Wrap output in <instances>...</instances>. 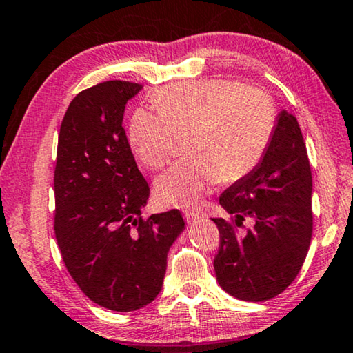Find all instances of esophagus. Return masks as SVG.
<instances>
[{
    "label": "esophagus",
    "instance_id": "34e87169",
    "mask_svg": "<svg viewBox=\"0 0 353 353\" xmlns=\"http://www.w3.org/2000/svg\"><path fill=\"white\" fill-rule=\"evenodd\" d=\"M185 219H186L188 223H196V221H201L202 214L189 210V212H185Z\"/></svg>",
    "mask_w": 353,
    "mask_h": 353
}]
</instances>
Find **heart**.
Returning a JSON list of instances; mask_svg holds the SVG:
<instances>
[{"label":"heart","mask_w":353,"mask_h":353,"mask_svg":"<svg viewBox=\"0 0 353 353\" xmlns=\"http://www.w3.org/2000/svg\"><path fill=\"white\" fill-rule=\"evenodd\" d=\"M157 113L139 110L129 141L145 167L156 170L173 156L178 137L186 154L156 178L162 205L196 208L219 181L242 180L261 162L275 127L270 97L237 81L208 78L173 84L154 95Z\"/></svg>","instance_id":"heart-1"}]
</instances>
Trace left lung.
Returning a JSON list of instances; mask_svg holds the SVG:
<instances>
[{"instance_id":"8db88e82","label":"left lung","mask_w":353,"mask_h":353,"mask_svg":"<svg viewBox=\"0 0 353 353\" xmlns=\"http://www.w3.org/2000/svg\"><path fill=\"white\" fill-rule=\"evenodd\" d=\"M219 205L234 224L212 218L219 229L214 274L226 293L259 303L282 293L299 274L312 237V173L296 117L282 110L263 159L229 186ZM254 226L240 232L243 219Z\"/></svg>"}]
</instances>
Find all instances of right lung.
<instances>
[{
  "mask_svg": "<svg viewBox=\"0 0 353 353\" xmlns=\"http://www.w3.org/2000/svg\"><path fill=\"white\" fill-rule=\"evenodd\" d=\"M141 84L106 81L79 92L60 125L55 237L71 277L101 307L132 312L161 293L167 254L185 231L173 208L141 218L150 186L122 127Z\"/></svg>",
  "mask_w": 353,
  "mask_h": 353,
  "instance_id": "add662e5",
  "label": "right lung"
}]
</instances>
